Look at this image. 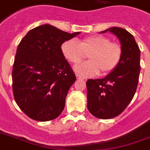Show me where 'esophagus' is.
<instances>
[{"mask_svg":"<svg viewBox=\"0 0 150 150\" xmlns=\"http://www.w3.org/2000/svg\"><path fill=\"white\" fill-rule=\"evenodd\" d=\"M76 77H77V79H78V80H79V81H84V78H82V77H81V76H79V75H78V74H77L76 75Z\"/></svg>","mask_w":150,"mask_h":150,"instance_id":"obj_1","label":"esophagus"}]
</instances>
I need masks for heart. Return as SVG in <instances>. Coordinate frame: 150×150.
I'll return each instance as SVG.
<instances>
[{
    "label": "heart",
    "instance_id": "obj_1",
    "mask_svg": "<svg viewBox=\"0 0 150 150\" xmlns=\"http://www.w3.org/2000/svg\"><path fill=\"white\" fill-rule=\"evenodd\" d=\"M62 52L67 60L78 63L87 57L90 61L75 66V71L82 77L107 75L117 69L122 57V47L105 36H93L79 42L70 39L63 43Z\"/></svg>",
    "mask_w": 150,
    "mask_h": 150
}]
</instances>
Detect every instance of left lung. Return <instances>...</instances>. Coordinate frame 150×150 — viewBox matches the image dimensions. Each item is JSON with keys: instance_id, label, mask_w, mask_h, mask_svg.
I'll return each instance as SVG.
<instances>
[{"instance_id": "obj_1", "label": "left lung", "mask_w": 150, "mask_h": 150, "mask_svg": "<svg viewBox=\"0 0 150 150\" xmlns=\"http://www.w3.org/2000/svg\"><path fill=\"white\" fill-rule=\"evenodd\" d=\"M118 37L122 57L114 71L101 79L87 81V108L99 119L114 118L126 108L135 94L141 71V52L134 36L126 30L113 27L105 30Z\"/></svg>"}]
</instances>
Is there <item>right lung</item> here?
I'll use <instances>...</instances> for the list:
<instances>
[{"mask_svg": "<svg viewBox=\"0 0 150 150\" xmlns=\"http://www.w3.org/2000/svg\"><path fill=\"white\" fill-rule=\"evenodd\" d=\"M79 33L43 25L29 30L18 44L12 72L13 96L30 118L52 120L64 109L66 97L76 76L61 45Z\"/></svg>", "mask_w": 150, "mask_h": 150, "instance_id": "obj_1", "label": "right lung"}]
</instances>
